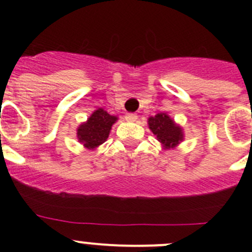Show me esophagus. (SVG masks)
<instances>
[{
  "label": "esophagus",
  "mask_w": 252,
  "mask_h": 252,
  "mask_svg": "<svg viewBox=\"0 0 252 252\" xmlns=\"http://www.w3.org/2000/svg\"><path fill=\"white\" fill-rule=\"evenodd\" d=\"M126 119L128 122H135L138 119V114L136 113H126Z\"/></svg>",
  "instance_id": "1"
}]
</instances>
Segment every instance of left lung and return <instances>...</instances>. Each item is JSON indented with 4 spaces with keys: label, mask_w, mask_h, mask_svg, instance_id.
<instances>
[{
    "label": "left lung",
    "mask_w": 252,
    "mask_h": 252,
    "mask_svg": "<svg viewBox=\"0 0 252 252\" xmlns=\"http://www.w3.org/2000/svg\"><path fill=\"white\" fill-rule=\"evenodd\" d=\"M147 124L163 150L175 149L184 140V130L182 126L175 123L174 119L164 112L157 113L154 117H149Z\"/></svg>",
    "instance_id": "8db88e82"
}]
</instances>
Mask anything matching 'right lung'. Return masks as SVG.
<instances>
[{
	"label": "right lung",
	"mask_w": 252,
	"mask_h": 252,
	"mask_svg": "<svg viewBox=\"0 0 252 252\" xmlns=\"http://www.w3.org/2000/svg\"><path fill=\"white\" fill-rule=\"evenodd\" d=\"M118 117L112 116L103 108H97L91 113L88 121L77 128V139L88 150L97 149L107 140L110 131Z\"/></svg>",
	"instance_id": "right-lung-1"
}]
</instances>
